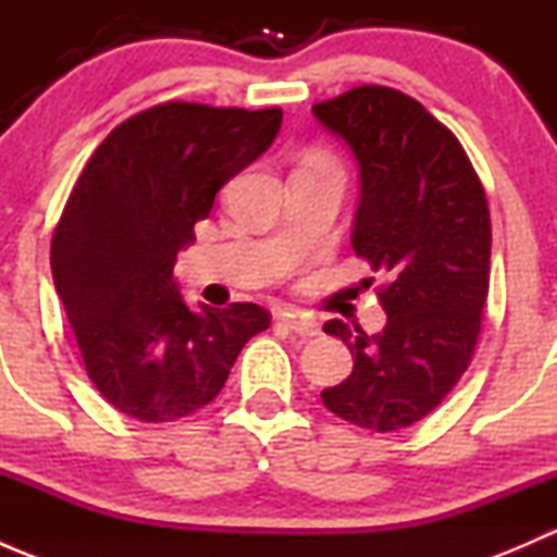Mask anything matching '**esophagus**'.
I'll return each instance as SVG.
<instances>
[{"mask_svg":"<svg viewBox=\"0 0 557 557\" xmlns=\"http://www.w3.org/2000/svg\"><path fill=\"white\" fill-rule=\"evenodd\" d=\"M280 320H283L285 329H290V331H294V334L305 336V339H310V336H318L320 334V325L314 323V320L305 318V314L280 312Z\"/></svg>","mask_w":557,"mask_h":557,"instance_id":"esophagus-1","label":"esophagus"}]
</instances>
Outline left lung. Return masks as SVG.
I'll return each mask as SVG.
<instances>
[{"mask_svg": "<svg viewBox=\"0 0 557 557\" xmlns=\"http://www.w3.org/2000/svg\"><path fill=\"white\" fill-rule=\"evenodd\" d=\"M312 115L358 164L352 250L391 274L380 334L342 320L323 325L356 361L320 398L358 429H407L453 391L480 336L491 280L485 190L450 128L401 91L352 88Z\"/></svg>", "mask_w": 557, "mask_h": 557, "instance_id": "obj_1", "label": "left lung"}]
</instances>
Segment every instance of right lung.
Listing matches in <instances>:
<instances>
[{
    "instance_id": "1",
    "label": "right lung",
    "mask_w": 557,
    "mask_h": 557,
    "mask_svg": "<svg viewBox=\"0 0 557 557\" xmlns=\"http://www.w3.org/2000/svg\"><path fill=\"white\" fill-rule=\"evenodd\" d=\"M283 112L166 102L112 128L72 190L50 247L83 363L128 418L166 423L221 393L263 307H190L177 252L215 194L272 148Z\"/></svg>"
}]
</instances>
